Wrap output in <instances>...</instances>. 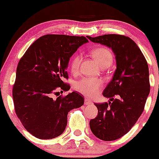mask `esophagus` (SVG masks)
<instances>
[{"instance_id":"1","label":"esophagus","mask_w":159,"mask_h":159,"mask_svg":"<svg viewBox=\"0 0 159 159\" xmlns=\"http://www.w3.org/2000/svg\"><path fill=\"white\" fill-rule=\"evenodd\" d=\"M92 104V102L89 98H85L84 99V105H89Z\"/></svg>"}]
</instances>
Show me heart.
Returning <instances> with one entry per match:
<instances>
[{"instance_id":"1","label":"heart","mask_w":159,"mask_h":159,"mask_svg":"<svg viewBox=\"0 0 159 159\" xmlns=\"http://www.w3.org/2000/svg\"><path fill=\"white\" fill-rule=\"evenodd\" d=\"M91 55L97 61L99 66L103 68H108L113 62V54L111 51L106 47H98L91 51ZM81 57L76 54L72 57L70 63V71L77 74L79 70ZM103 86V81L95 78H83L76 84V89L85 96L91 97L99 92Z\"/></svg>"}]
</instances>
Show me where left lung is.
<instances>
[{
	"instance_id": "1",
	"label": "left lung",
	"mask_w": 159,
	"mask_h": 159,
	"mask_svg": "<svg viewBox=\"0 0 159 159\" xmlns=\"http://www.w3.org/2000/svg\"><path fill=\"white\" fill-rule=\"evenodd\" d=\"M88 38L111 48L117 66L103 91L104 97L110 101L94 104L98 114L90 121V128L102 140H116L129 132L143 112L150 92L148 63L136 43L129 37L104 34Z\"/></svg>"
}]
</instances>
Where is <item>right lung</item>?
I'll return each instance as SVG.
<instances>
[{
  "label": "right lung",
  "mask_w": 159,
  "mask_h": 159,
  "mask_svg": "<svg viewBox=\"0 0 159 159\" xmlns=\"http://www.w3.org/2000/svg\"><path fill=\"white\" fill-rule=\"evenodd\" d=\"M87 42L84 36L44 35L19 61L13 86L14 110L25 129L34 137L51 139L61 135L67 126L68 112L84 105L83 95L76 91L57 99L52 95L58 93L57 89H70L63 81L68 78L66 69L70 57Z\"/></svg>",
  "instance_id": "right-lung-1"
}]
</instances>
